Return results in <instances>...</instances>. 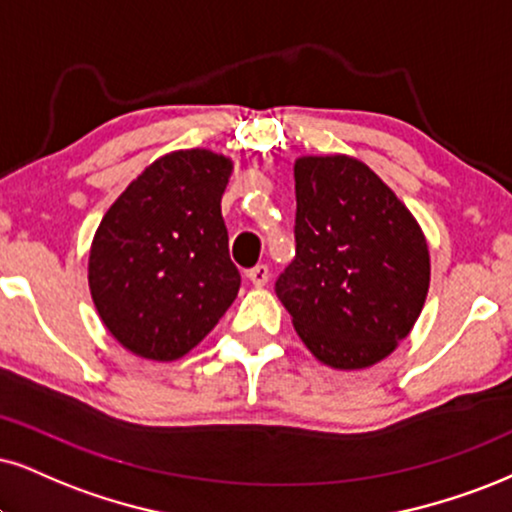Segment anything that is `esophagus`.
Here are the masks:
<instances>
[{
  "instance_id": "34e87169",
  "label": "esophagus",
  "mask_w": 512,
  "mask_h": 512,
  "mask_svg": "<svg viewBox=\"0 0 512 512\" xmlns=\"http://www.w3.org/2000/svg\"><path fill=\"white\" fill-rule=\"evenodd\" d=\"M246 277H249L254 287H263L270 280V270L268 266H263V263H258V266H254L249 273H246Z\"/></svg>"
}]
</instances>
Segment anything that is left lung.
<instances>
[{
  "mask_svg": "<svg viewBox=\"0 0 512 512\" xmlns=\"http://www.w3.org/2000/svg\"><path fill=\"white\" fill-rule=\"evenodd\" d=\"M294 182L296 256L275 294L320 363L368 368L408 337L425 306V235L399 197L351 156H301Z\"/></svg>",
  "mask_w": 512,
  "mask_h": 512,
  "instance_id": "1",
  "label": "left lung"
}]
</instances>
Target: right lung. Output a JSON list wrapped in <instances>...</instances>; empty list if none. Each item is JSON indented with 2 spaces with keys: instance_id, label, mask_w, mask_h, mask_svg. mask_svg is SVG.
Segmentation results:
<instances>
[{
  "instance_id": "add662e5",
  "label": "right lung",
  "mask_w": 512,
  "mask_h": 512,
  "mask_svg": "<svg viewBox=\"0 0 512 512\" xmlns=\"http://www.w3.org/2000/svg\"><path fill=\"white\" fill-rule=\"evenodd\" d=\"M232 161L208 149L161 156L113 201L90 249L99 318L135 356L175 361L239 292L220 199Z\"/></svg>"
}]
</instances>
